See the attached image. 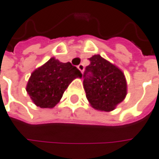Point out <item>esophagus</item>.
<instances>
[{
    "label": "esophagus",
    "instance_id": "obj_1",
    "mask_svg": "<svg viewBox=\"0 0 159 159\" xmlns=\"http://www.w3.org/2000/svg\"><path fill=\"white\" fill-rule=\"evenodd\" d=\"M77 68H78L80 71H81V73H83V71H84V66L83 64H80L79 66H77Z\"/></svg>",
    "mask_w": 159,
    "mask_h": 159
}]
</instances>
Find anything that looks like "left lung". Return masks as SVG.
<instances>
[{"label":"left lung","instance_id":"8db88e82","mask_svg":"<svg viewBox=\"0 0 159 159\" xmlns=\"http://www.w3.org/2000/svg\"><path fill=\"white\" fill-rule=\"evenodd\" d=\"M84 74V88L91 106L100 111H112L125 100L127 84L124 73L116 66L94 55Z\"/></svg>","mask_w":159,"mask_h":159}]
</instances>
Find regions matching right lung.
<instances>
[{"label": "right lung", "instance_id": "add662e5", "mask_svg": "<svg viewBox=\"0 0 159 159\" xmlns=\"http://www.w3.org/2000/svg\"><path fill=\"white\" fill-rule=\"evenodd\" d=\"M82 77V73L70 62L62 63L50 59L31 74L26 92L37 107L52 108L59 102L73 80Z\"/></svg>", "mask_w": 159, "mask_h": 159}]
</instances>
